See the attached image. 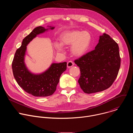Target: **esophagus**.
Instances as JSON below:
<instances>
[{
  "instance_id": "34e87169",
  "label": "esophagus",
  "mask_w": 133,
  "mask_h": 133,
  "mask_svg": "<svg viewBox=\"0 0 133 133\" xmlns=\"http://www.w3.org/2000/svg\"><path fill=\"white\" fill-rule=\"evenodd\" d=\"M74 65V63L72 61H70L68 62V63H67V67L70 68V67H72Z\"/></svg>"
}]
</instances>
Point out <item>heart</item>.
<instances>
[{
    "instance_id": "b5f03b06",
    "label": "heart",
    "mask_w": 133,
    "mask_h": 133,
    "mask_svg": "<svg viewBox=\"0 0 133 133\" xmlns=\"http://www.w3.org/2000/svg\"><path fill=\"white\" fill-rule=\"evenodd\" d=\"M60 41L61 44L58 42H55L54 44L55 48L58 51H63V45H72V54L76 56L81 57L88 51L92 43V37L87 31H68L63 32L60 36Z\"/></svg>"
}]
</instances>
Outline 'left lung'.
Listing matches in <instances>:
<instances>
[{"mask_svg": "<svg viewBox=\"0 0 133 133\" xmlns=\"http://www.w3.org/2000/svg\"><path fill=\"white\" fill-rule=\"evenodd\" d=\"M80 69L78 81L86 94L103 91L109 88L116 78L121 66L119 47L107 34L99 37L94 50L74 61Z\"/></svg>", "mask_w": 133, "mask_h": 133, "instance_id": "1", "label": "left lung"}]
</instances>
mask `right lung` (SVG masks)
<instances>
[{
	"instance_id": "obj_1",
	"label": "right lung",
	"mask_w": 133,
	"mask_h": 133,
	"mask_svg": "<svg viewBox=\"0 0 133 133\" xmlns=\"http://www.w3.org/2000/svg\"><path fill=\"white\" fill-rule=\"evenodd\" d=\"M50 29H54L50 27ZM44 27H36L23 39L22 46L17 49L12 62L14 76L17 83L26 92L35 97H46L56 90L62 74L67 68V63H54L44 72L35 75L30 72L24 63L27 45L39 34L47 30Z\"/></svg>"
}]
</instances>
